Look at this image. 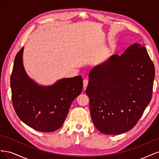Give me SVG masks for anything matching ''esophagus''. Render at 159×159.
<instances>
[{"mask_svg":"<svg viewBox=\"0 0 159 159\" xmlns=\"http://www.w3.org/2000/svg\"><path fill=\"white\" fill-rule=\"evenodd\" d=\"M88 82H89V81H88V79H85V80H84L83 84H84V88H85L86 87H87V86H88Z\"/></svg>","mask_w":159,"mask_h":159,"instance_id":"esophagus-1","label":"esophagus"}]
</instances>
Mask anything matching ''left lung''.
I'll return each mask as SVG.
<instances>
[{
  "label": "left lung",
  "mask_w": 159,
  "mask_h": 159,
  "mask_svg": "<svg viewBox=\"0 0 159 159\" xmlns=\"http://www.w3.org/2000/svg\"><path fill=\"white\" fill-rule=\"evenodd\" d=\"M155 75L146 48L138 43L95 67L85 93L95 127L106 134L133 129L151 102Z\"/></svg>",
  "instance_id": "obj_1"
}]
</instances>
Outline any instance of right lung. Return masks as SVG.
Here are the masks:
<instances>
[{
    "label": "right lung",
    "mask_w": 159,
    "mask_h": 159,
    "mask_svg": "<svg viewBox=\"0 0 159 159\" xmlns=\"http://www.w3.org/2000/svg\"><path fill=\"white\" fill-rule=\"evenodd\" d=\"M23 48L15 56L11 76L13 107L27 125L40 132H52L63 125L73 101L81 93L80 75L59 80L50 87L35 84L25 73Z\"/></svg>",
    "instance_id": "1"
}]
</instances>
